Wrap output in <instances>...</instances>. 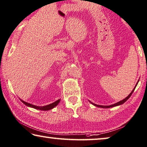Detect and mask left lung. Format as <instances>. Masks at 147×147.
<instances>
[{"label":"left lung","instance_id":"8db88e82","mask_svg":"<svg viewBox=\"0 0 147 147\" xmlns=\"http://www.w3.org/2000/svg\"><path fill=\"white\" fill-rule=\"evenodd\" d=\"M137 84H138V83H137ZM137 85H136V86H135V88L133 89V90L131 91V93L128 95V96H127V97H126V98H125L124 99L121 100V101L117 102V103H115V104H113V105H108V106H105V105H96V104H94V103H93V105H94L95 106H97V107H102V108H110V107H115V106H117V105H122V104L124 103L129 98V97H131V95H132V93H133V91H134V90H135V88H136V86H137Z\"/></svg>","mask_w":147,"mask_h":147}]
</instances>
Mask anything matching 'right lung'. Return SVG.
I'll return each mask as SVG.
<instances>
[{
    "mask_svg": "<svg viewBox=\"0 0 147 147\" xmlns=\"http://www.w3.org/2000/svg\"><path fill=\"white\" fill-rule=\"evenodd\" d=\"M21 101H22L23 103L25 104V105H26V106H28V107H31L34 108V109H36L43 110V111H48V110L52 109L54 107H56V106L59 103V101H60V99L57 100L56 101H55V102H54V103L50 104V105H46V106H42V107H39V106H36V105H32V104L27 103V102H25L24 101H22V100H21Z\"/></svg>",
    "mask_w": 147,
    "mask_h": 147,
    "instance_id": "add662e5",
    "label": "right lung"
}]
</instances>
